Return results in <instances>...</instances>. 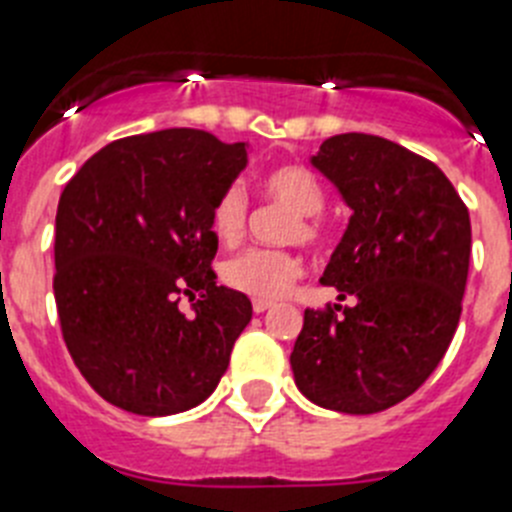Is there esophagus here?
Wrapping results in <instances>:
<instances>
[{
	"instance_id": "1",
	"label": "esophagus",
	"mask_w": 512,
	"mask_h": 512,
	"mask_svg": "<svg viewBox=\"0 0 512 512\" xmlns=\"http://www.w3.org/2000/svg\"><path fill=\"white\" fill-rule=\"evenodd\" d=\"M270 301H260V299H255L252 301V309H255V314H262V311H268L270 309Z\"/></svg>"
}]
</instances>
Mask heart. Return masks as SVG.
<instances>
[{
    "label": "heart",
    "instance_id": "b5f03b06",
    "mask_svg": "<svg viewBox=\"0 0 512 512\" xmlns=\"http://www.w3.org/2000/svg\"><path fill=\"white\" fill-rule=\"evenodd\" d=\"M260 190L268 201L281 203L296 213V221L288 231L293 239L301 237L304 242H314L319 237V221L314 213L322 211L324 190L306 167H299V164L278 167L262 177ZM247 216H250L247 193L239 185H229L216 195V201L208 211V229L216 242L224 247H234L242 242L244 231H247ZM299 275L301 262L293 252L262 250V247L239 252L226 260L221 268V278L226 286L260 301L283 299L293 288V283L299 281Z\"/></svg>",
    "mask_w": 512,
    "mask_h": 512
}]
</instances>
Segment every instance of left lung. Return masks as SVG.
Returning <instances> with one entry per match:
<instances>
[{"instance_id": "8db88e82", "label": "left lung", "mask_w": 512, "mask_h": 512, "mask_svg": "<svg viewBox=\"0 0 512 512\" xmlns=\"http://www.w3.org/2000/svg\"><path fill=\"white\" fill-rule=\"evenodd\" d=\"M311 164L353 216L322 283L350 306L306 309L291 368L324 410L373 415L415 394L459 327L471 224L430 159L371 133H340Z\"/></svg>"}]
</instances>
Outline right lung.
Here are the masks:
<instances>
[{
  "mask_svg": "<svg viewBox=\"0 0 512 512\" xmlns=\"http://www.w3.org/2000/svg\"><path fill=\"white\" fill-rule=\"evenodd\" d=\"M244 164V141L167 128L102 146L66 182L53 296L66 348L105 402L164 417L219 386L252 304L216 286L208 211ZM182 292L199 293L190 318Z\"/></svg>",
  "mask_w": 512,
  "mask_h": 512,
  "instance_id": "obj_1",
  "label": "right lung"
}]
</instances>
